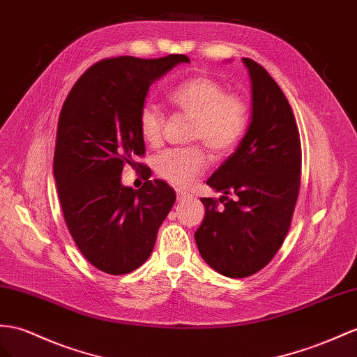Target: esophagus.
<instances>
[{
    "label": "esophagus",
    "mask_w": 357,
    "mask_h": 357,
    "mask_svg": "<svg viewBox=\"0 0 357 357\" xmlns=\"http://www.w3.org/2000/svg\"><path fill=\"white\" fill-rule=\"evenodd\" d=\"M191 196L188 193H185V191H178V200L181 202V200H187L190 199Z\"/></svg>",
    "instance_id": "obj_1"
}]
</instances>
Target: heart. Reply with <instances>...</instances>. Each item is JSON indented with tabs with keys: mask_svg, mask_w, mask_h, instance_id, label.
I'll list each match as a JSON object with an SVG mask.
<instances>
[{
	"mask_svg": "<svg viewBox=\"0 0 357 357\" xmlns=\"http://www.w3.org/2000/svg\"><path fill=\"white\" fill-rule=\"evenodd\" d=\"M170 100L182 113L195 119L191 140H202L217 157L235 149L248 126V105L218 81L193 77L182 81L170 91ZM139 131L149 146L162 140L164 116L161 109L146 102L139 113ZM209 166L208 155L199 148L169 149L155 158V172L179 188H188L204 175Z\"/></svg>",
	"mask_w": 357,
	"mask_h": 357,
	"instance_id": "heart-1",
	"label": "heart"
}]
</instances>
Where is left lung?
<instances>
[{"instance_id":"left-lung-1","label":"left lung","mask_w":357,"mask_h":357,"mask_svg":"<svg viewBox=\"0 0 357 357\" xmlns=\"http://www.w3.org/2000/svg\"><path fill=\"white\" fill-rule=\"evenodd\" d=\"M252 86V117L235 152L206 184L223 208L204 197L205 217L195 234L200 257L226 278L264 268L288 234L298 197L301 146L288 99L268 72L243 59Z\"/></svg>"}]
</instances>
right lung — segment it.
Segmentation results:
<instances>
[{
    "label": "right lung",
    "instance_id": "obj_1",
    "mask_svg": "<svg viewBox=\"0 0 357 357\" xmlns=\"http://www.w3.org/2000/svg\"><path fill=\"white\" fill-rule=\"evenodd\" d=\"M181 63L190 59L102 60L81 75L63 104L54 179L72 238L104 273L117 276L143 266L176 200L161 179L146 181L139 190L123 185L122 170L144 155L139 113L149 87Z\"/></svg>",
    "mask_w": 357,
    "mask_h": 357
}]
</instances>
